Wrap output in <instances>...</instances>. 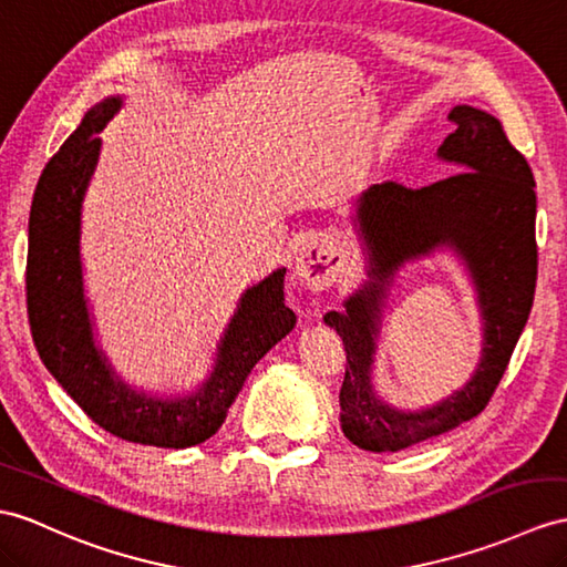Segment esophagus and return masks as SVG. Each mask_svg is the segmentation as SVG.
Segmentation results:
<instances>
[{"label":"esophagus","instance_id":"34e87169","mask_svg":"<svg viewBox=\"0 0 567 567\" xmlns=\"http://www.w3.org/2000/svg\"><path fill=\"white\" fill-rule=\"evenodd\" d=\"M341 261V250L334 240H312L302 245L293 259V279L310 291H327L337 281Z\"/></svg>","mask_w":567,"mask_h":567}]
</instances>
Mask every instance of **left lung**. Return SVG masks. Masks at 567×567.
<instances>
[{
    "mask_svg": "<svg viewBox=\"0 0 567 567\" xmlns=\"http://www.w3.org/2000/svg\"><path fill=\"white\" fill-rule=\"evenodd\" d=\"M450 120L457 130L437 148V158L460 173L419 189L390 179L358 197L353 224L370 281L343 300L347 310L324 315L347 349L341 431L368 452H399L478 416L532 312L536 192L529 163L509 144L501 120L483 110L457 105ZM437 246L457 251L475 281L484 320L482 361L473 380L443 403L402 412L384 405L371 388L381 308L398 267Z\"/></svg>",
    "mask_w": 567,
    "mask_h": 567,
    "instance_id": "left-lung-1",
    "label": "left lung"
}]
</instances>
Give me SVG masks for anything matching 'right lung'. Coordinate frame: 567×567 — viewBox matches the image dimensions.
I'll return each instance as SVG.
<instances>
[{"mask_svg":"<svg viewBox=\"0 0 567 567\" xmlns=\"http://www.w3.org/2000/svg\"><path fill=\"white\" fill-rule=\"evenodd\" d=\"M120 95L95 103L38 179L29 218L25 298L40 361L86 416L127 443L183 450L209 440L226 421L250 370L296 327L284 300L286 269L247 288L220 337L212 375L185 396H154L124 384L95 347L81 267V204L101 156L105 124Z\"/></svg>","mask_w":567,"mask_h":567,"instance_id":"1","label":"right lung"}]
</instances>
